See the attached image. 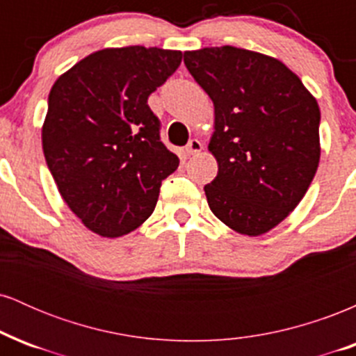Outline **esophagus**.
<instances>
[{"instance_id":"esophagus-1","label":"esophagus","mask_w":356,"mask_h":356,"mask_svg":"<svg viewBox=\"0 0 356 356\" xmlns=\"http://www.w3.org/2000/svg\"><path fill=\"white\" fill-rule=\"evenodd\" d=\"M202 150V144L201 140H197V138H191L189 144L186 147V152L187 155H194V154H199Z\"/></svg>"}]
</instances>
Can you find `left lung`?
I'll return each mask as SVG.
<instances>
[{
    "label": "left lung",
    "mask_w": 356,
    "mask_h": 356,
    "mask_svg": "<svg viewBox=\"0 0 356 356\" xmlns=\"http://www.w3.org/2000/svg\"><path fill=\"white\" fill-rule=\"evenodd\" d=\"M214 104L218 161L207 204L231 229L259 236L300 204L320 162V108L284 63L236 47L184 53Z\"/></svg>",
    "instance_id": "left-lung-1"
}]
</instances>
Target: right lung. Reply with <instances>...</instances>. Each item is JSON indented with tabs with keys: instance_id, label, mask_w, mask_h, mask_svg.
<instances>
[{
	"instance_id": "right-lung-1",
	"label": "right lung",
	"mask_w": 356,
	"mask_h": 356,
	"mask_svg": "<svg viewBox=\"0 0 356 356\" xmlns=\"http://www.w3.org/2000/svg\"><path fill=\"white\" fill-rule=\"evenodd\" d=\"M181 61L177 50L107 48L51 87L44 161L67 206L104 238L137 229L154 212L162 181L179 167L147 100Z\"/></svg>"
}]
</instances>
